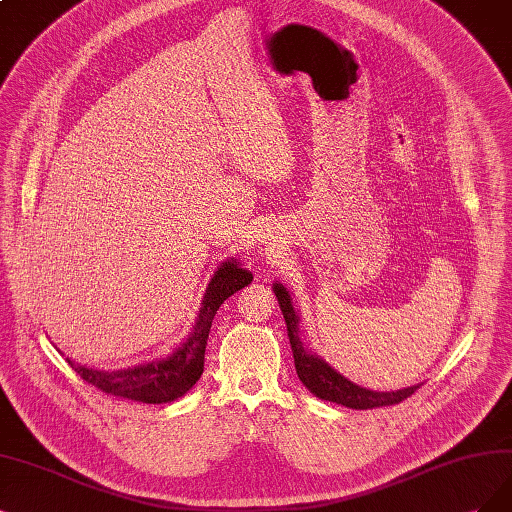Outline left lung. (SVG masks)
<instances>
[{
	"instance_id": "left-lung-1",
	"label": "left lung",
	"mask_w": 512,
	"mask_h": 512,
	"mask_svg": "<svg viewBox=\"0 0 512 512\" xmlns=\"http://www.w3.org/2000/svg\"><path fill=\"white\" fill-rule=\"evenodd\" d=\"M274 293L278 297L282 316H285L299 380L314 396H318V399L344 405L350 409H373V407H388V405L401 403L422 386V384L409 386L396 392H375V390H367L352 384L342 373H337L333 367H329L323 358H318L316 354L304 348L299 337V316L293 308L289 291L282 287L280 282H274Z\"/></svg>"
}]
</instances>
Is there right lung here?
I'll return each mask as SVG.
<instances>
[{
	"label": "right lung",
	"instance_id": "1",
	"mask_svg": "<svg viewBox=\"0 0 512 512\" xmlns=\"http://www.w3.org/2000/svg\"><path fill=\"white\" fill-rule=\"evenodd\" d=\"M251 280L253 274L240 268L236 259L223 261L213 274L211 282H208L192 333L185 337V342L179 348L173 350V354L160 358V361H151L120 371L88 369L84 365H75L71 358H67V363L71 365V369L78 371L82 380L105 394L116 396V399L139 401L149 405L177 401L192 390V386L200 380L204 371L208 331H211L219 306L242 287L251 285Z\"/></svg>",
	"mask_w": 512,
	"mask_h": 512
}]
</instances>
